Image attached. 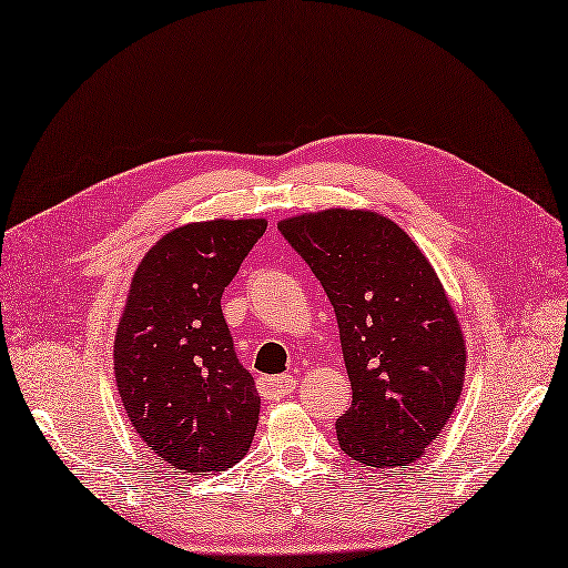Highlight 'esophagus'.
<instances>
[{"label": "esophagus", "mask_w": 568, "mask_h": 568, "mask_svg": "<svg viewBox=\"0 0 568 568\" xmlns=\"http://www.w3.org/2000/svg\"><path fill=\"white\" fill-rule=\"evenodd\" d=\"M257 388L262 393V397H266V400H281V397L290 395L292 390L297 388V382L292 379V376H260L257 379Z\"/></svg>", "instance_id": "obj_1"}]
</instances>
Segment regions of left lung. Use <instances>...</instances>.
<instances>
[{"mask_svg": "<svg viewBox=\"0 0 568 568\" xmlns=\"http://www.w3.org/2000/svg\"><path fill=\"white\" fill-rule=\"evenodd\" d=\"M278 231L337 313L353 388L339 447L372 468L414 464L449 422L466 374L464 332L430 262L369 210L306 213Z\"/></svg>", "mask_w": 568, "mask_h": 568, "instance_id": "1", "label": "left lung"}]
</instances>
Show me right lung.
I'll list each match as a JSON object with an SVG mask.
<instances>
[{
  "label": "right lung",
  "instance_id": "add662e5",
  "mask_svg": "<svg viewBox=\"0 0 568 568\" xmlns=\"http://www.w3.org/2000/svg\"><path fill=\"white\" fill-rule=\"evenodd\" d=\"M266 220L194 222L140 262L114 339V374L133 428L161 460L201 475L250 449L260 395L239 363L222 292Z\"/></svg>",
  "mask_w": 568,
  "mask_h": 568
}]
</instances>
